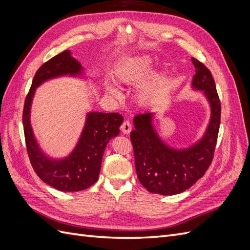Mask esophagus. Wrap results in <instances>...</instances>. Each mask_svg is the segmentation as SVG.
Here are the masks:
<instances>
[{"label":"esophagus","mask_w":250,"mask_h":250,"mask_svg":"<svg viewBox=\"0 0 250 250\" xmlns=\"http://www.w3.org/2000/svg\"><path fill=\"white\" fill-rule=\"evenodd\" d=\"M131 129H132V126L129 121H124V123L122 124V126H121V130H122V132L124 134H128L130 133Z\"/></svg>","instance_id":"1"}]
</instances>
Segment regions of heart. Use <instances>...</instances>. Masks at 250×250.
<instances>
[{"instance_id":"1","label":"heart","mask_w":250,"mask_h":250,"mask_svg":"<svg viewBox=\"0 0 250 250\" xmlns=\"http://www.w3.org/2000/svg\"><path fill=\"white\" fill-rule=\"evenodd\" d=\"M155 58L150 54H139L125 59L112 72V77L121 85L131 86L140 83L152 69ZM167 80V74L163 69L155 70L144 80L135 93V101L141 106L150 104L160 94ZM104 90L108 96L119 98L120 92L111 83L104 84Z\"/></svg>"}]
</instances>
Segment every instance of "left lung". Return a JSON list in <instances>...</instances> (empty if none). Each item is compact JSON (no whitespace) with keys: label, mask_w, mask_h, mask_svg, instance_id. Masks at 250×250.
Returning a JSON list of instances; mask_svg holds the SVG:
<instances>
[{"label":"left lung","mask_w":250,"mask_h":250,"mask_svg":"<svg viewBox=\"0 0 250 250\" xmlns=\"http://www.w3.org/2000/svg\"><path fill=\"white\" fill-rule=\"evenodd\" d=\"M196 67L191 88L200 92L209 106V120L201 137L184 148L170 146L158 133L154 112L133 118L130 133L135 170L140 183L150 193L176 195L201 178L213 160L220 126L221 105L215 81L207 66L192 58Z\"/></svg>","instance_id":"8db88e82"}]
</instances>
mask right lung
Masks as SVG:
<instances>
[{"instance_id":"add662e5","label":"right lung","mask_w":250,"mask_h":250,"mask_svg":"<svg viewBox=\"0 0 250 250\" xmlns=\"http://www.w3.org/2000/svg\"><path fill=\"white\" fill-rule=\"evenodd\" d=\"M60 77L92 79L70 50L51 58L40 67L33 78L25 101L22 125L30 162L39 177L56 190L78 192L85 190L98 180L105 148L112 138L119 135L124 119L116 112H87L80 137L70 154L62 158L50 156L34 134L31 107L36 88L44 82Z\"/></svg>"}]
</instances>
